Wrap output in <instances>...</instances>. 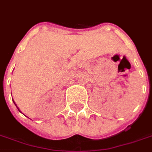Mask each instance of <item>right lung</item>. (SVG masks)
Segmentation results:
<instances>
[{"instance_id":"add662e5","label":"right lung","mask_w":152,"mask_h":152,"mask_svg":"<svg viewBox=\"0 0 152 152\" xmlns=\"http://www.w3.org/2000/svg\"><path fill=\"white\" fill-rule=\"evenodd\" d=\"M18 111H19V110H18ZM19 112H20V111H19Z\"/></svg>"}]
</instances>
